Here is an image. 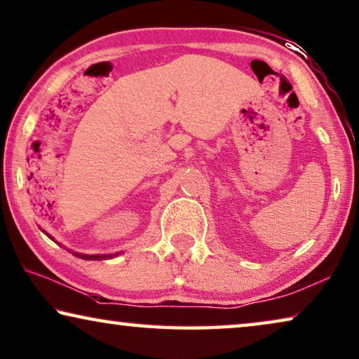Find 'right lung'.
Listing matches in <instances>:
<instances>
[{"instance_id":"add662e5","label":"right lung","mask_w":359,"mask_h":359,"mask_svg":"<svg viewBox=\"0 0 359 359\" xmlns=\"http://www.w3.org/2000/svg\"><path fill=\"white\" fill-rule=\"evenodd\" d=\"M49 236V235H48ZM50 238V236H49ZM73 255H76L79 259H84V260H102V259H111L115 257L118 254H108V255H89V254H78V252H72Z\"/></svg>"}]
</instances>
